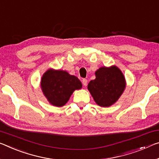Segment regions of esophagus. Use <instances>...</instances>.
I'll return each mask as SVG.
<instances>
[{"mask_svg":"<svg viewBox=\"0 0 159 159\" xmlns=\"http://www.w3.org/2000/svg\"><path fill=\"white\" fill-rule=\"evenodd\" d=\"M82 83H83V84H84V85H85V86H86V85H87V83H88L87 79H83Z\"/></svg>","mask_w":159,"mask_h":159,"instance_id":"obj_1","label":"esophagus"}]
</instances>
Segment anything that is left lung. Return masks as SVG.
Returning a JSON list of instances; mask_svg holds the SVG:
<instances>
[{
	"label": "left lung",
	"mask_w": 159,
	"mask_h": 159,
	"mask_svg": "<svg viewBox=\"0 0 159 159\" xmlns=\"http://www.w3.org/2000/svg\"><path fill=\"white\" fill-rule=\"evenodd\" d=\"M95 77L88 85L95 102L101 107L114 104L125 89V79L122 71L115 66L101 67L95 72Z\"/></svg>",
	"instance_id": "8db88e82"
}]
</instances>
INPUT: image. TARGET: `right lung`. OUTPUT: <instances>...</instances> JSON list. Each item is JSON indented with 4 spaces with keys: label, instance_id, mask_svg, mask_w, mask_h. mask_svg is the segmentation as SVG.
Listing matches in <instances>:
<instances>
[{
    "label": "right lung",
    "instance_id": "obj_1",
    "mask_svg": "<svg viewBox=\"0 0 159 159\" xmlns=\"http://www.w3.org/2000/svg\"><path fill=\"white\" fill-rule=\"evenodd\" d=\"M41 87L48 101L54 106L61 107L75 90L81 89L82 84L76 76L65 70L49 69L42 78Z\"/></svg>",
    "mask_w": 159,
    "mask_h": 159
}]
</instances>
